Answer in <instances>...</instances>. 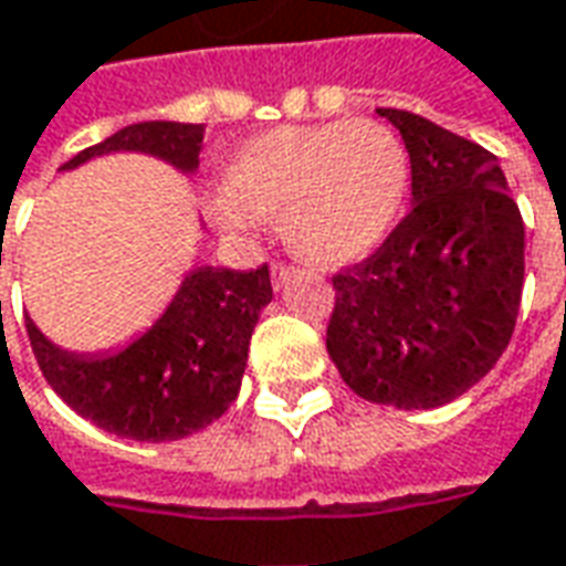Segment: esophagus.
<instances>
[{
	"mask_svg": "<svg viewBox=\"0 0 566 566\" xmlns=\"http://www.w3.org/2000/svg\"><path fill=\"white\" fill-rule=\"evenodd\" d=\"M269 272H272V284H275V291H282L284 282L294 275V269L284 266V263H272V269H269Z\"/></svg>",
	"mask_w": 566,
	"mask_h": 566,
	"instance_id": "34e87169",
	"label": "esophagus"
}]
</instances>
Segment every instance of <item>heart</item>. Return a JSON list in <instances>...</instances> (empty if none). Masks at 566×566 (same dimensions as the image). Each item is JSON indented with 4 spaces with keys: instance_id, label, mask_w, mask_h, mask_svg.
<instances>
[{
    "instance_id": "1",
    "label": "heart",
    "mask_w": 566,
    "mask_h": 566,
    "mask_svg": "<svg viewBox=\"0 0 566 566\" xmlns=\"http://www.w3.org/2000/svg\"><path fill=\"white\" fill-rule=\"evenodd\" d=\"M409 195V151L390 126L332 120L244 138L207 201L222 232H253L282 213L284 238L318 266L378 251Z\"/></svg>"
}]
</instances>
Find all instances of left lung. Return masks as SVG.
<instances>
[{"instance_id":"left-lung-1","label":"left lung","mask_w":566,"mask_h":566,"mask_svg":"<svg viewBox=\"0 0 566 566\" xmlns=\"http://www.w3.org/2000/svg\"><path fill=\"white\" fill-rule=\"evenodd\" d=\"M412 160V213L334 275L328 356L356 396L437 409L505 353L524 291V219L493 154L409 111L378 107Z\"/></svg>"}]
</instances>
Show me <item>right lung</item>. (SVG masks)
<instances>
[{
  "label": "right lung",
  "mask_w": 566,
  "mask_h": 566,
  "mask_svg": "<svg viewBox=\"0 0 566 566\" xmlns=\"http://www.w3.org/2000/svg\"><path fill=\"white\" fill-rule=\"evenodd\" d=\"M201 138L198 123H133L76 154L61 172L105 154H148L195 176ZM269 300V266L248 272L195 266L151 328L126 347L95 353L57 347L30 315L27 334L42 375L73 412L126 440L170 443L213 424L232 406L248 368L251 334Z\"/></svg>",
  "instance_id": "right-lung-1"
}]
</instances>
